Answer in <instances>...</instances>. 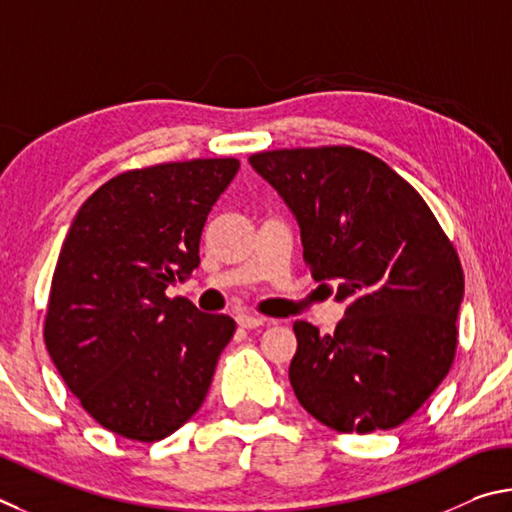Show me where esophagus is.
<instances>
[{
    "mask_svg": "<svg viewBox=\"0 0 512 512\" xmlns=\"http://www.w3.org/2000/svg\"><path fill=\"white\" fill-rule=\"evenodd\" d=\"M236 321L240 328H258V326H263L267 319L261 315H249V312H238Z\"/></svg>",
    "mask_w": 512,
    "mask_h": 512,
    "instance_id": "obj_1",
    "label": "esophagus"
}]
</instances>
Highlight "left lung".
Wrapping results in <instances>:
<instances>
[{"label":"left lung","instance_id":"1","mask_svg":"<svg viewBox=\"0 0 512 512\" xmlns=\"http://www.w3.org/2000/svg\"><path fill=\"white\" fill-rule=\"evenodd\" d=\"M249 164L290 206L312 279L337 285L333 335L294 321L290 384L344 434L405 423L450 371L463 270L420 193L353 146L256 152Z\"/></svg>","mask_w":512,"mask_h":512}]
</instances>
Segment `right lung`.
I'll return each instance as SVG.
<instances>
[{
	"mask_svg": "<svg viewBox=\"0 0 512 512\" xmlns=\"http://www.w3.org/2000/svg\"><path fill=\"white\" fill-rule=\"evenodd\" d=\"M240 168L233 157L134 168L87 197L53 272L44 344L98 425L155 443L202 407L236 333L166 288L200 265L211 206Z\"/></svg>",
	"mask_w": 512,
	"mask_h": 512,
	"instance_id": "right-lung-1",
	"label": "right lung"
}]
</instances>
